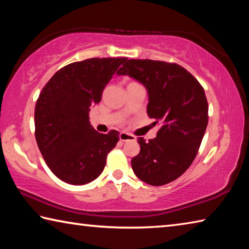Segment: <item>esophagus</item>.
Wrapping results in <instances>:
<instances>
[{"mask_svg": "<svg viewBox=\"0 0 249 249\" xmlns=\"http://www.w3.org/2000/svg\"><path fill=\"white\" fill-rule=\"evenodd\" d=\"M120 140H121L122 142L134 141V140H135V137L133 136V135H130V134H128V133H124V132H122V133L120 134Z\"/></svg>", "mask_w": 249, "mask_h": 249, "instance_id": "34e87169", "label": "esophagus"}]
</instances>
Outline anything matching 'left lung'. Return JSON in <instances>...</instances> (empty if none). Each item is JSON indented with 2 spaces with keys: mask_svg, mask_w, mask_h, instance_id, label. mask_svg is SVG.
<instances>
[{
  "mask_svg": "<svg viewBox=\"0 0 249 249\" xmlns=\"http://www.w3.org/2000/svg\"><path fill=\"white\" fill-rule=\"evenodd\" d=\"M117 74L129 75L145 86L147 114L159 123L157 137H138L141 151L132 159L134 174L150 185L178 179L199 151L209 121L204 89L187 69L150 59L126 60Z\"/></svg>",
  "mask_w": 249,
  "mask_h": 249,
  "instance_id": "left-lung-1",
  "label": "left lung"
}]
</instances>
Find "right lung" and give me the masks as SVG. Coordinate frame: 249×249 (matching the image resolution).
Segmentation results:
<instances>
[{
    "mask_svg": "<svg viewBox=\"0 0 249 249\" xmlns=\"http://www.w3.org/2000/svg\"><path fill=\"white\" fill-rule=\"evenodd\" d=\"M126 60L91 58L67 65L50 78L37 99V145L49 169L67 183L81 185L98 178L120 140L117 130L96 132L89 112Z\"/></svg>",
    "mask_w": 249,
    "mask_h": 249,
    "instance_id": "1",
    "label": "right lung"
}]
</instances>
